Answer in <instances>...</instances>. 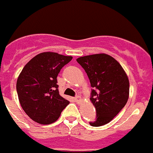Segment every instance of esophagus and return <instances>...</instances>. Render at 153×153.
I'll return each instance as SVG.
<instances>
[{
  "mask_svg": "<svg viewBox=\"0 0 153 153\" xmlns=\"http://www.w3.org/2000/svg\"><path fill=\"white\" fill-rule=\"evenodd\" d=\"M74 100H75L76 102H79V101L81 100V97H79V96H76V97H74Z\"/></svg>",
  "mask_w": 153,
  "mask_h": 153,
  "instance_id": "esophagus-1",
  "label": "esophagus"
}]
</instances>
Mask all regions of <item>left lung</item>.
<instances>
[{
	"mask_svg": "<svg viewBox=\"0 0 153 153\" xmlns=\"http://www.w3.org/2000/svg\"><path fill=\"white\" fill-rule=\"evenodd\" d=\"M84 69L92 87L90 100L96 108L97 117L92 126L107 124L126 104L129 82L121 65L105 53L89 55L76 59Z\"/></svg>",
	"mask_w": 153,
	"mask_h": 153,
	"instance_id": "1",
	"label": "left lung"
}]
</instances>
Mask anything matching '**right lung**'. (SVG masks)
I'll return each mask as SVG.
<instances>
[{
    "instance_id": "right-lung-1",
    "label": "right lung",
    "mask_w": 153,
    "mask_h": 153,
    "mask_svg": "<svg viewBox=\"0 0 153 153\" xmlns=\"http://www.w3.org/2000/svg\"><path fill=\"white\" fill-rule=\"evenodd\" d=\"M73 57L44 52L32 58L17 81L21 107L28 117L40 124H51L60 117L70 103L59 93L58 74Z\"/></svg>"
}]
</instances>
